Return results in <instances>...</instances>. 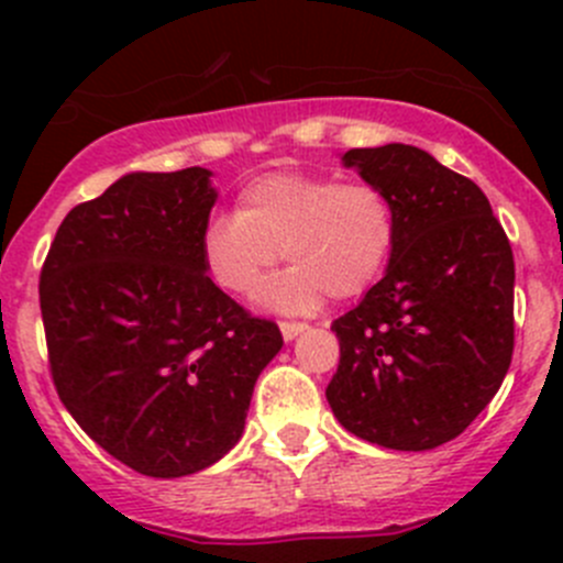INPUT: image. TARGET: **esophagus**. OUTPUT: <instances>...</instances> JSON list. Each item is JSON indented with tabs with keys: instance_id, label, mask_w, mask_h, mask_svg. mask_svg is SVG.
<instances>
[{
	"instance_id": "1",
	"label": "esophagus",
	"mask_w": 563,
	"mask_h": 563,
	"mask_svg": "<svg viewBox=\"0 0 563 563\" xmlns=\"http://www.w3.org/2000/svg\"><path fill=\"white\" fill-rule=\"evenodd\" d=\"M305 329H308V323H302V321H280L283 340H294L297 334H302Z\"/></svg>"
}]
</instances>
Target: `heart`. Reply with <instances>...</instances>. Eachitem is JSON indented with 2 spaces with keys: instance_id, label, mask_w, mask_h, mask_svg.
I'll use <instances>...</instances> for the list:
<instances>
[{
  "instance_id": "obj_1",
  "label": "heart",
  "mask_w": 563,
  "mask_h": 563,
  "mask_svg": "<svg viewBox=\"0 0 563 563\" xmlns=\"http://www.w3.org/2000/svg\"><path fill=\"white\" fill-rule=\"evenodd\" d=\"M397 242V214L382 187L338 176L275 172L247 181L236 214H214L201 234L207 275L245 297L277 261L288 272L261 291L280 313H310L332 294L356 299L376 286Z\"/></svg>"
}]
</instances>
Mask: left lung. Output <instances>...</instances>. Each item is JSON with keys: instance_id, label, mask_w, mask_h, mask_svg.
Instances as JSON below:
<instances>
[{"instance_id": "1", "label": "left lung", "mask_w": 563, "mask_h": 563, "mask_svg": "<svg viewBox=\"0 0 563 563\" xmlns=\"http://www.w3.org/2000/svg\"><path fill=\"white\" fill-rule=\"evenodd\" d=\"M395 203L387 272L332 323L340 365L327 387L349 433L400 452L457 439L493 400L515 349V258L471 179L408 144L349 150Z\"/></svg>"}]
</instances>
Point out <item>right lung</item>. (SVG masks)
Here are the masks:
<instances>
[{
	"label": "right lung",
	"instance_id": "obj_1",
	"mask_svg": "<svg viewBox=\"0 0 563 563\" xmlns=\"http://www.w3.org/2000/svg\"><path fill=\"white\" fill-rule=\"evenodd\" d=\"M212 172H135L62 220L40 272L59 400L119 463L157 479L218 463L245 430L277 323L220 291L201 258Z\"/></svg>",
	"mask_w": 563,
	"mask_h": 563
}]
</instances>
